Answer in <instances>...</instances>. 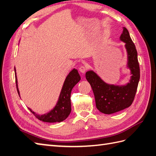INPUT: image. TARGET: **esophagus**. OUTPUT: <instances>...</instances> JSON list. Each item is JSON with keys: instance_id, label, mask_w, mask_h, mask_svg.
<instances>
[{"instance_id": "obj_1", "label": "esophagus", "mask_w": 156, "mask_h": 156, "mask_svg": "<svg viewBox=\"0 0 156 156\" xmlns=\"http://www.w3.org/2000/svg\"><path fill=\"white\" fill-rule=\"evenodd\" d=\"M87 70V67L86 66H80V67H79V71H80V72H81L82 73H85V71Z\"/></svg>"}]
</instances>
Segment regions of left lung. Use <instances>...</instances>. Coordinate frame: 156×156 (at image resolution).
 I'll return each instance as SVG.
<instances>
[{
    "mask_svg": "<svg viewBox=\"0 0 156 156\" xmlns=\"http://www.w3.org/2000/svg\"><path fill=\"white\" fill-rule=\"evenodd\" d=\"M120 40L126 43L125 46L128 55V67L132 74L131 81L127 85H110L102 81L93 71L86 73V79L93 89L97 109L107 115L122 111L132 104L140 77L137 50L126 28H122Z\"/></svg>",
    "mask_w": 156,
    "mask_h": 156,
    "instance_id": "obj_1",
    "label": "left lung"
}]
</instances>
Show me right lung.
Segmentation results:
<instances>
[{"label": "right lung", "instance_id": "add662e5", "mask_svg": "<svg viewBox=\"0 0 156 156\" xmlns=\"http://www.w3.org/2000/svg\"><path fill=\"white\" fill-rule=\"evenodd\" d=\"M15 74H16V73H15ZM15 77H16V89L19 94L16 75H15ZM80 75L78 73L77 70H72L69 74L67 75L66 81L64 82L58 102L55 105V108L49 112L43 115H37L34 112H32L31 109L29 108L30 112H32L33 115L37 119L45 122H59L64 120L69 115L71 111L70 100L71 90L73 88V87L80 81Z\"/></svg>", "mask_w": 156, "mask_h": 156}]
</instances>
